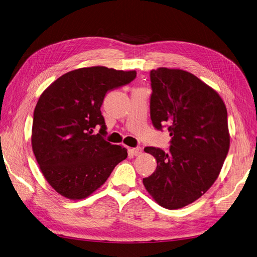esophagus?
I'll list each match as a JSON object with an SVG mask.
<instances>
[{
	"label": "esophagus",
	"mask_w": 257,
	"mask_h": 257,
	"mask_svg": "<svg viewBox=\"0 0 257 257\" xmlns=\"http://www.w3.org/2000/svg\"><path fill=\"white\" fill-rule=\"evenodd\" d=\"M131 151H132V153H133L134 156H139V155H141L142 152H143V150H142L141 148H135V149H132Z\"/></svg>",
	"instance_id": "1"
}]
</instances>
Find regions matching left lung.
Here are the masks:
<instances>
[{"mask_svg":"<svg viewBox=\"0 0 257 257\" xmlns=\"http://www.w3.org/2000/svg\"><path fill=\"white\" fill-rule=\"evenodd\" d=\"M151 81L153 124L168 125L172 145L167 153L144 149L157 168L143 185L159 205L174 210L201 198L221 173L230 146L227 108L214 89L187 71L158 68Z\"/></svg>","mask_w":257,"mask_h":257,"instance_id":"left-lung-1","label":"left lung"}]
</instances>
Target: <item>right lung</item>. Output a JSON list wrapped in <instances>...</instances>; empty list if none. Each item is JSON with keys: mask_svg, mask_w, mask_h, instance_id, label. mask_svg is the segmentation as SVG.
Returning <instances> with one entry per match:
<instances>
[{"mask_svg": "<svg viewBox=\"0 0 257 257\" xmlns=\"http://www.w3.org/2000/svg\"><path fill=\"white\" fill-rule=\"evenodd\" d=\"M137 72L103 66L80 68L58 77L42 93L33 114L31 145L50 186L69 200L100 188L127 150L102 135L100 107L107 91L131 82ZM101 125L99 134L93 128Z\"/></svg>", "mask_w": 257, "mask_h": 257, "instance_id": "obj_1", "label": "right lung"}]
</instances>
